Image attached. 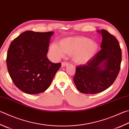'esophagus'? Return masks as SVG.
<instances>
[{"mask_svg": "<svg viewBox=\"0 0 129 129\" xmlns=\"http://www.w3.org/2000/svg\"><path fill=\"white\" fill-rule=\"evenodd\" d=\"M68 65V63L66 62H62L61 63V67H66V66H67Z\"/></svg>", "mask_w": 129, "mask_h": 129, "instance_id": "esophagus-1", "label": "esophagus"}]
</instances>
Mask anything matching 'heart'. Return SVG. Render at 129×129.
Instances as JSON below:
<instances>
[{"instance_id":"obj_1","label":"heart","mask_w":129,"mask_h":129,"mask_svg":"<svg viewBox=\"0 0 129 129\" xmlns=\"http://www.w3.org/2000/svg\"><path fill=\"white\" fill-rule=\"evenodd\" d=\"M99 45L85 37H72L62 39L58 44L52 43L50 51L55 59L62 57L64 52L72 55L73 61L78 65H83L90 61L97 54Z\"/></svg>"}]
</instances>
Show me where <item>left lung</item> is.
<instances>
[{
    "instance_id": "left-lung-1",
    "label": "left lung",
    "mask_w": 129,
    "mask_h": 129,
    "mask_svg": "<svg viewBox=\"0 0 129 129\" xmlns=\"http://www.w3.org/2000/svg\"><path fill=\"white\" fill-rule=\"evenodd\" d=\"M102 34V50L87 64L76 67L73 81L78 90L86 94L102 92L111 86L120 72L122 52L119 42L106 30Z\"/></svg>"
}]
</instances>
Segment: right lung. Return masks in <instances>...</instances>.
Returning a JSON list of instances; mask_svg holds the SVG:
<instances>
[{"instance_id": "right-lung-1", "label": "right lung", "mask_w": 129, "mask_h": 129, "mask_svg": "<svg viewBox=\"0 0 129 129\" xmlns=\"http://www.w3.org/2000/svg\"><path fill=\"white\" fill-rule=\"evenodd\" d=\"M53 31H26L11 42L7 65L16 87L28 94L45 91L51 85L60 63H52L47 57Z\"/></svg>"}]
</instances>
